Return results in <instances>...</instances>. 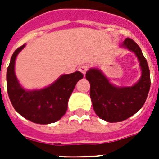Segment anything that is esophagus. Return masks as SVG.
I'll return each mask as SVG.
<instances>
[{"mask_svg": "<svg viewBox=\"0 0 159 159\" xmlns=\"http://www.w3.org/2000/svg\"><path fill=\"white\" fill-rule=\"evenodd\" d=\"M87 70H88V66H87V65H82V66H81V67H79V71L82 72L84 76L85 74H86V72H87Z\"/></svg>", "mask_w": 159, "mask_h": 159, "instance_id": "34e87169", "label": "esophagus"}]
</instances>
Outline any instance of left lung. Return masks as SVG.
I'll return each mask as SVG.
<instances>
[{
    "mask_svg": "<svg viewBox=\"0 0 159 159\" xmlns=\"http://www.w3.org/2000/svg\"><path fill=\"white\" fill-rule=\"evenodd\" d=\"M122 47L135 53L141 67V77L131 87H116L98 68H91L86 78L91 85L90 97L95 112L107 122H120L137 113L145 102L150 89V72L140 48L129 38Z\"/></svg>",
    "mask_w": 159,
    "mask_h": 159,
    "instance_id": "8db88e82",
    "label": "left lung"
}]
</instances>
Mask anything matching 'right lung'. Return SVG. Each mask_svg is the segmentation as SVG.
<instances>
[{"label":"right lung","instance_id":"add662e5","mask_svg":"<svg viewBox=\"0 0 159 159\" xmlns=\"http://www.w3.org/2000/svg\"><path fill=\"white\" fill-rule=\"evenodd\" d=\"M25 44L15 52L6 72L7 92L13 107L24 118L34 123L50 124L59 120L67 110V102L75 86L83 77L77 72L60 76L48 87L39 90L24 89L15 73V62Z\"/></svg>","mask_w":159,"mask_h":159}]
</instances>
